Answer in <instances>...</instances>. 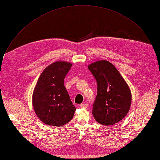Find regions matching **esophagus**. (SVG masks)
Masks as SVG:
<instances>
[{"instance_id": "obj_1", "label": "esophagus", "mask_w": 160, "mask_h": 160, "mask_svg": "<svg viewBox=\"0 0 160 160\" xmlns=\"http://www.w3.org/2000/svg\"><path fill=\"white\" fill-rule=\"evenodd\" d=\"M88 104L86 103H82L80 104V107L82 108H86L88 107Z\"/></svg>"}]
</instances>
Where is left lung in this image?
I'll list each match as a JSON object with an SVG mask.
<instances>
[{"label": "left lung", "instance_id": "8db88e82", "mask_svg": "<svg viewBox=\"0 0 160 160\" xmlns=\"http://www.w3.org/2000/svg\"><path fill=\"white\" fill-rule=\"evenodd\" d=\"M97 83V95L92 113L97 122L108 127L121 121L130 110V88L110 62L99 60L88 65Z\"/></svg>", "mask_w": 160, "mask_h": 160}]
</instances>
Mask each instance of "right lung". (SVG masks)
<instances>
[{
	"instance_id": "obj_1",
	"label": "right lung",
	"mask_w": 160,
	"mask_h": 160,
	"mask_svg": "<svg viewBox=\"0 0 160 160\" xmlns=\"http://www.w3.org/2000/svg\"><path fill=\"white\" fill-rule=\"evenodd\" d=\"M72 63L58 61L49 65L38 78L32 95V105L38 118L46 124L61 127L69 122L76 110L64 86V78Z\"/></svg>"
}]
</instances>
